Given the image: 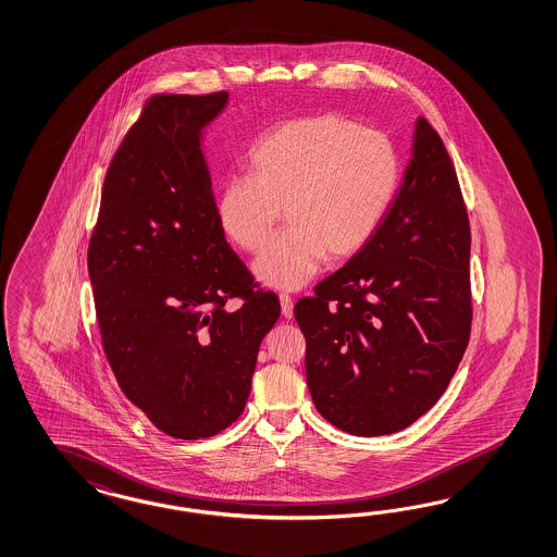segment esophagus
I'll return each mask as SVG.
<instances>
[{
	"mask_svg": "<svg viewBox=\"0 0 557 557\" xmlns=\"http://www.w3.org/2000/svg\"><path fill=\"white\" fill-rule=\"evenodd\" d=\"M280 304H282V314H284V318L294 317V300L287 294H280Z\"/></svg>",
	"mask_w": 557,
	"mask_h": 557,
	"instance_id": "34e87169",
	"label": "esophagus"
}]
</instances>
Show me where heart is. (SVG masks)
<instances>
[{
    "label": "heart",
    "instance_id": "b5f03b06",
    "mask_svg": "<svg viewBox=\"0 0 557 557\" xmlns=\"http://www.w3.org/2000/svg\"><path fill=\"white\" fill-rule=\"evenodd\" d=\"M253 176L223 184L219 223L243 251L256 253L282 221L287 228L253 263L277 289L306 286L324 259L341 263L373 239L399 184L389 137L336 113L286 121L249 153Z\"/></svg>",
    "mask_w": 557,
    "mask_h": 557
}]
</instances>
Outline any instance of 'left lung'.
I'll return each instance as SVG.
<instances>
[{
	"mask_svg": "<svg viewBox=\"0 0 557 557\" xmlns=\"http://www.w3.org/2000/svg\"><path fill=\"white\" fill-rule=\"evenodd\" d=\"M468 261L456 170L418 117L404 182L373 239L294 308L324 420L352 436H385L436 404L470 338Z\"/></svg>",
	"mask_w": 557,
	"mask_h": 557,
	"instance_id": "obj_1",
	"label": "left lung"
}]
</instances>
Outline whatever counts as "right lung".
<instances>
[{
	"instance_id": "right-lung-1",
	"label": "right lung",
	"mask_w": 557,
	"mask_h": 557,
	"mask_svg": "<svg viewBox=\"0 0 557 557\" xmlns=\"http://www.w3.org/2000/svg\"><path fill=\"white\" fill-rule=\"evenodd\" d=\"M226 103V90L151 97L107 170L89 243L113 375L158 430L181 440L214 436L239 418L259 345L280 318L277 296L253 289L216 214L202 129Z\"/></svg>"
}]
</instances>
